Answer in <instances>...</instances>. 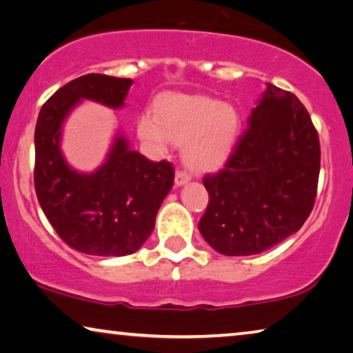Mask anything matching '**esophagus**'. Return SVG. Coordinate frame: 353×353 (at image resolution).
Wrapping results in <instances>:
<instances>
[{
	"instance_id": "1",
	"label": "esophagus",
	"mask_w": 353,
	"mask_h": 353,
	"mask_svg": "<svg viewBox=\"0 0 353 353\" xmlns=\"http://www.w3.org/2000/svg\"><path fill=\"white\" fill-rule=\"evenodd\" d=\"M189 180H191V173L186 172V170H176V175H175L176 186H181V184L188 183Z\"/></svg>"
}]
</instances>
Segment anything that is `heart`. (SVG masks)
Instances as JSON below:
<instances>
[{"instance_id":"obj_1","label":"heart","mask_w":353,"mask_h":353,"mask_svg":"<svg viewBox=\"0 0 353 353\" xmlns=\"http://www.w3.org/2000/svg\"><path fill=\"white\" fill-rule=\"evenodd\" d=\"M241 129L240 113L233 105L207 96L169 94L153 112L139 117L140 139L156 151L172 142L183 145V158L195 170L219 165L235 145Z\"/></svg>"}]
</instances>
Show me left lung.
<instances>
[{
    "label": "left lung",
    "mask_w": 353,
    "mask_h": 353,
    "mask_svg": "<svg viewBox=\"0 0 353 353\" xmlns=\"http://www.w3.org/2000/svg\"><path fill=\"white\" fill-rule=\"evenodd\" d=\"M321 143L305 105L268 83L224 167L203 176L205 241L224 256H252L301 229L316 202Z\"/></svg>",
    "instance_id": "1"
}]
</instances>
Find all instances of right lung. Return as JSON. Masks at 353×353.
<instances>
[{
    "mask_svg": "<svg viewBox=\"0 0 353 353\" xmlns=\"http://www.w3.org/2000/svg\"><path fill=\"white\" fill-rule=\"evenodd\" d=\"M131 79L86 74L48 97L34 131V188L41 208L59 238L90 256H128L154 229L162 200L173 186L175 169L131 150L118 135L105 164L94 173L70 169L59 150L61 124L80 99L118 108Z\"/></svg>",
    "mask_w": 353,
    "mask_h": 353,
    "instance_id": "1",
    "label": "right lung"
}]
</instances>
